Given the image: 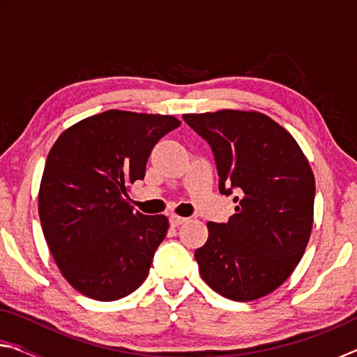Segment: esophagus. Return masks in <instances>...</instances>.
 I'll use <instances>...</instances> for the list:
<instances>
[{
  "label": "esophagus",
  "mask_w": 357,
  "mask_h": 357,
  "mask_svg": "<svg viewBox=\"0 0 357 357\" xmlns=\"http://www.w3.org/2000/svg\"><path fill=\"white\" fill-rule=\"evenodd\" d=\"M185 220H187L185 217H181V215H178V214H172V215H170V225H172V227L183 225V223H184Z\"/></svg>",
  "instance_id": "34e87169"
}]
</instances>
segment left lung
I'll use <instances>...</instances> for the list:
<instances>
[{"label":"left lung","mask_w":357,"mask_h":357,"mask_svg":"<svg viewBox=\"0 0 357 357\" xmlns=\"http://www.w3.org/2000/svg\"><path fill=\"white\" fill-rule=\"evenodd\" d=\"M183 118L206 140L234 213L208 222L209 236L195 250L203 280L231 301L273 293L304 255L313 225L315 176L298 142L268 114L253 110L189 113Z\"/></svg>","instance_id":"obj_1"}]
</instances>
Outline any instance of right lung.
Returning <instances> with one entry per match:
<instances>
[{
  "label": "right lung",
  "mask_w": 357,
  "mask_h": 357,
  "mask_svg": "<svg viewBox=\"0 0 357 357\" xmlns=\"http://www.w3.org/2000/svg\"><path fill=\"white\" fill-rule=\"evenodd\" d=\"M181 124L172 114L107 110L66 129L47 155L39 217L59 273L78 293L116 301L142 285L164 241L165 215L128 202L148 157Z\"/></svg>",
  "instance_id": "right-lung-1"
}]
</instances>
